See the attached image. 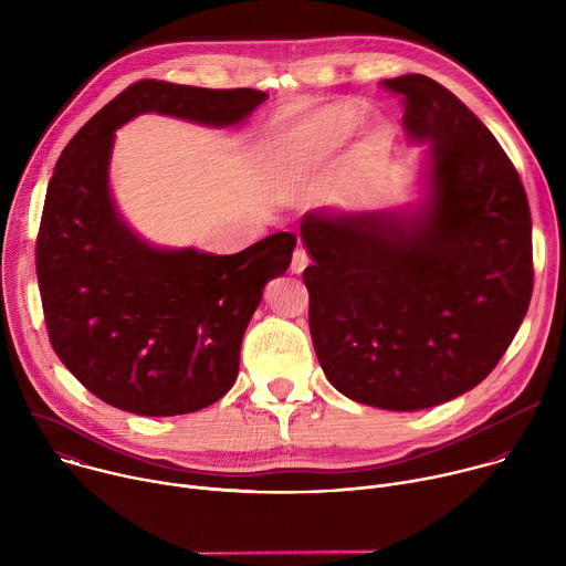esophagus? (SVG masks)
Instances as JSON below:
<instances>
[{
    "instance_id": "obj_1",
    "label": "esophagus",
    "mask_w": 566,
    "mask_h": 566,
    "mask_svg": "<svg viewBox=\"0 0 566 566\" xmlns=\"http://www.w3.org/2000/svg\"><path fill=\"white\" fill-rule=\"evenodd\" d=\"M306 264H308V253L302 249V247H297L295 251H293V260H291V271L293 273H302L304 269H306Z\"/></svg>"
}]
</instances>
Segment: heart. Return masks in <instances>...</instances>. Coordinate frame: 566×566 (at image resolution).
Returning <instances> with one entry per match:
<instances>
[{"label":"heart","mask_w":566,"mask_h":566,"mask_svg":"<svg viewBox=\"0 0 566 566\" xmlns=\"http://www.w3.org/2000/svg\"><path fill=\"white\" fill-rule=\"evenodd\" d=\"M365 118V109L360 105H340L336 107L325 120L319 123L317 136L306 138L293 147L291 164L302 168L315 164L317 158L325 156L329 149H334L343 138H347Z\"/></svg>","instance_id":"heart-1"}]
</instances>
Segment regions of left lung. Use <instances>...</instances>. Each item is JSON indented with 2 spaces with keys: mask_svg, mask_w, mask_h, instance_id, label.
<instances>
[{
  "mask_svg": "<svg viewBox=\"0 0 566 566\" xmlns=\"http://www.w3.org/2000/svg\"><path fill=\"white\" fill-rule=\"evenodd\" d=\"M402 125L430 140V201L415 223L308 212L300 232L308 329L329 382L382 410H423L486 378L533 293L531 208L511 158L452 92L382 80Z\"/></svg>",
  "mask_w": 566,
  "mask_h": 566,
  "instance_id": "8db88e82",
  "label": "left lung"
}]
</instances>
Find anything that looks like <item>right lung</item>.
Here are the masks:
<instances>
[{
  "label": "right lung",
  "mask_w": 566,
  "mask_h": 566,
  "mask_svg": "<svg viewBox=\"0 0 566 566\" xmlns=\"http://www.w3.org/2000/svg\"><path fill=\"white\" fill-rule=\"evenodd\" d=\"M266 98L138 80L57 158L35 244L46 332L64 367L118 410L175 417L219 400L237 378L262 291L289 269L297 237L275 232L234 255L143 244L109 197L114 129L145 112L234 125Z\"/></svg>",
  "instance_id": "add662e5"
}]
</instances>
